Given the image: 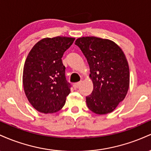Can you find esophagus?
<instances>
[{
	"instance_id": "34e87169",
	"label": "esophagus",
	"mask_w": 151,
	"mask_h": 151,
	"mask_svg": "<svg viewBox=\"0 0 151 151\" xmlns=\"http://www.w3.org/2000/svg\"><path fill=\"white\" fill-rule=\"evenodd\" d=\"M81 81H79V82H77V83H74V87L75 88V89H78V88L79 87V86H80L81 84Z\"/></svg>"
}]
</instances>
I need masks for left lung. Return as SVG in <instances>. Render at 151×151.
Returning a JSON list of instances; mask_svg holds the SVG:
<instances>
[{"mask_svg":"<svg viewBox=\"0 0 151 151\" xmlns=\"http://www.w3.org/2000/svg\"><path fill=\"white\" fill-rule=\"evenodd\" d=\"M75 45L87 60L93 82L92 93L86 97L88 108L99 115L111 113L129 88V67L124 52L113 41L96 37H79Z\"/></svg>","mask_w":151,"mask_h":151,"instance_id":"obj_1","label":"left lung"}]
</instances>
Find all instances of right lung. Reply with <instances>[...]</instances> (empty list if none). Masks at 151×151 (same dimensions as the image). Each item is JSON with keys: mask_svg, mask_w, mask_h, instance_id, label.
I'll return each instance as SVG.
<instances>
[{"mask_svg": "<svg viewBox=\"0 0 151 151\" xmlns=\"http://www.w3.org/2000/svg\"><path fill=\"white\" fill-rule=\"evenodd\" d=\"M74 37H46L37 42L26 58L22 84L27 99L43 114L58 111L70 93L62 58L72 45Z\"/></svg>", "mask_w": 151, "mask_h": 151, "instance_id": "1", "label": "right lung"}]
</instances>
